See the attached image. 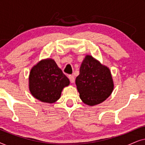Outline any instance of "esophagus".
Masks as SVG:
<instances>
[{
    "instance_id": "1",
    "label": "esophagus",
    "mask_w": 145,
    "mask_h": 145,
    "mask_svg": "<svg viewBox=\"0 0 145 145\" xmlns=\"http://www.w3.org/2000/svg\"><path fill=\"white\" fill-rule=\"evenodd\" d=\"M69 80H70L71 83H74V82L75 78H74V76H73V75H69Z\"/></svg>"
}]
</instances>
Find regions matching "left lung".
<instances>
[{
    "mask_svg": "<svg viewBox=\"0 0 145 145\" xmlns=\"http://www.w3.org/2000/svg\"><path fill=\"white\" fill-rule=\"evenodd\" d=\"M75 82L81 100L90 106L104 102L114 88L110 69L90 55L85 56Z\"/></svg>",
    "mask_w": 145,
    "mask_h": 145,
    "instance_id": "obj_1",
    "label": "left lung"
}]
</instances>
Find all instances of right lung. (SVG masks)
<instances>
[{"label": "right lung", "instance_id": "obj_1", "mask_svg": "<svg viewBox=\"0 0 145 145\" xmlns=\"http://www.w3.org/2000/svg\"><path fill=\"white\" fill-rule=\"evenodd\" d=\"M28 82L31 95L48 104L56 102L63 88L70 84L69 79L51 58L42 59L31 69Z\"/></svg>", "mask_w": 145, "mask_h": 145}]
</instances>
